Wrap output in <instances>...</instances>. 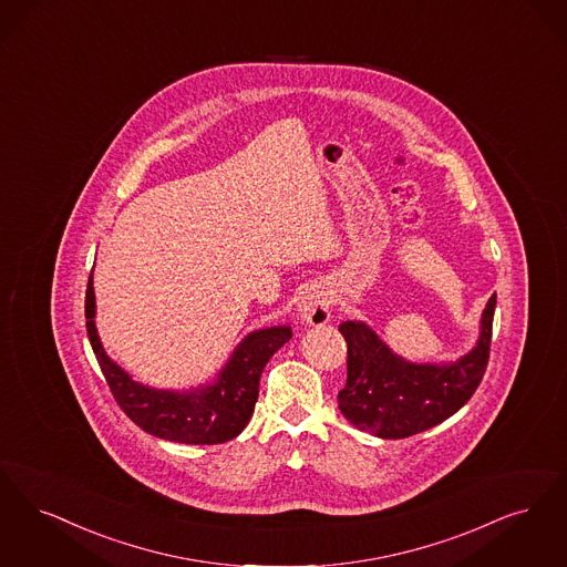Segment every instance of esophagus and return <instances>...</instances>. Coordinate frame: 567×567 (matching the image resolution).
I'll list each match as a JSON object with an SVG mask.
<instances>
[{
	"label": "esophagus",
	"instance_id": "34e87169",
	"mask_svg": "<svg viewBox=\"0 0 567 567\" xmlns=\"http://www.w3.org/2000/svg\"><path fill=\"white\" fill-rule=\"evenodd\" d=\"M330 292L326 286L309 288L298 302V320L309 326H323L330 321Z\"/></svg>",
	"mask_w": 567,
	"mask_h": 567
}]
</instances>
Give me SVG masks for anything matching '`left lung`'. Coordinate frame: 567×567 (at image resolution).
Wrapping results in <instances>:
<instances>
[{"label":"left lung","instance_id":"obj_1","mask_svg":"<svg viewBox=\"0 0 567 567\" xmlns=\"http://www.w3.org/2000/svg\"><path fill=\"white\" fill-rule=\"evenodd\" d=\"M495 295L487 300L476 346L455 362H411L360 320L339 332L347 341V383L339 409L358 430L406 439L455 415L476 392L489 360Z\"/></svg>","mask_w":567,"mask_h":567}]
</instances>
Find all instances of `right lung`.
<instances>
[{
    "mask_svg": "<svg viewBox=\"0 0 567 567\" xmlns=\"http://www.w3.org/2000/svg\"><path fill=\"white\" fill-rule=\"evenodd\" d=\"M93 272L86 286V332L101 372L126 417L156 439L184 444H220L239 436L251 419L260 374L277 349L292 339L290 326L249 332L209 383L188 390H158L135 381L101 346L95 326Z\"/></svg>",
    "mask_w": 567,
    "mask_h": 567,
    "instance_id": "1",
    "label": "right lung"
}]
</instances>
